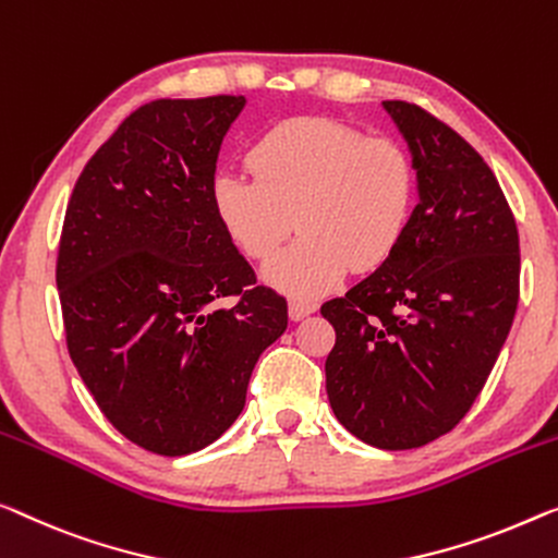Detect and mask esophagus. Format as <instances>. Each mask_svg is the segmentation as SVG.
<instances>
[{
	"mask_svg": "<svg viewBox=\"0 0 558 558\" xmlns=\"http://www.w3.org/2000/svg\"><path fill=\"white\" fill-rule=\"evenodd\" d=\"M318 311V305H315L313 301H301V298H293V301L288 303V315L290 320H303L307 318V315Z\"/></svg>",
	"mask_w": 558,
	"mask_h": 558,
	"instance_id": "1",
	"label": "esophagus"
}]
</instances>
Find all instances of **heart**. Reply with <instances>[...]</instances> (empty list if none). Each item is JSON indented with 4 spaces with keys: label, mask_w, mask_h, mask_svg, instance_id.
<instances>
[{
    "label": "heart",
    "mask_w": 558,
    "mask_h": 558,
    "mask_svg": "<svg viewBox=\"0 0 558 558\" xmlns=\"http://www.w3.org/2000/svg\"><path fill=\"white\" fill-rule=\"evenodd\" d=\"M253 180L220 172L213 207L220 226L253 260H268L293 230V245L263 268L268 286L318 298L348 270H376L409 230L415 168L398 140L351 124L298 118L280 122L247 153Z\"/></svg>",
    "instance_id": "b5f03b06"
}]
</instances>
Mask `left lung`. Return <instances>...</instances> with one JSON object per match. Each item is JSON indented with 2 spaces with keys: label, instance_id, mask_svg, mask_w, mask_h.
Segmentation results:
<instances>
[{
  "label": "left lung",
  "instance_id": "left-lung-1",
  "mask_svg": "<svg viewBox=\"0 0 558 558\" xmlns=\"http://www.w3.org/2000/svg\"><path fill=\"white\" fill-rule=\"evenodd\" d=\"M384 110L409 145L418 205L388 260L320 307L336 328V418L384 451L426 446L476 401L519 303V230L476 149L421 107Z\"/></svg>",
  "mask_w": 558,
  "mask_h": 558
}]
</instances>
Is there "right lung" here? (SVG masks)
Segmentation results:
<instances>
[{"label": "right lung", "mask_w": 558, "mask_h": 558, "mask_svg": "<svg viewBox=\"0 0 558 558\" xmlns=\"http://www.w3.org/2000/svg\"><path fill=\"white\" fill-rule=\"evenodd\" d=\"M245 97L155 99L85 165L66 205L57 290L70 359L132 444L210 446L235 423L288 303L220 226L213 180ZM235 294V306H218Z\"/></svg>", "instance_id": "right-lung-1"}]
</instances>
